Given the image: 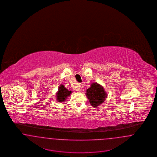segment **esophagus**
Instances as JSON below:
<instances>
[{
  "mask_svg": "<svg viewBox=\"0 0 157 157\" xmlns=\"http://www.w3.org/2000/svg\"><path fill=\"white\" fill-rule=\"evenodd\" d=\"M82 87H83V86H82V83H79V84H78V90L80 92L82 89Z\"/></svg>",
  "mask_w": 157,
  "mask_h": 157,
  "instance_id": "34e87169",
  "label": "esophagus"
}]
</instances>
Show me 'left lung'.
I'll list each match as a JSON object with an SVG mask.
<instances>
[{"label":"left lung","instance_id":"8db88e82","mask_svg":"<svg viewBox=\"0 0 157 157\" xmlns=\"http://www.w3.org/2000/svg\"><path fill=\"white\" fill-rule=\"evenodd\" d=\"M86 92L85 95L94 108H97L103 103L108 96L104 87L97 82L92 83Z\"/></svg>","mask_w":157,"mask_h":157}]
</instances>
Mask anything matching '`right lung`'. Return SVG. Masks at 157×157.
<instances>
[{
	"label": "right lung",
	"instance_id": "right-lung-1",
	"mask_svg": "<svg viewBox=\"0 0 157 157\" xmlns=\"http://www.w3.org/2000/svg\"><path fill=\"white\" fill-rule=\"evenodd\" d=\"M72 93V90H67L63 85L60 84L58 88V90L56 93V101L60 103L65 102L66 99L70 97Z\"/></svg>",
	"mask_w": 157,
	"mask_h": 157
}]
</instances>
